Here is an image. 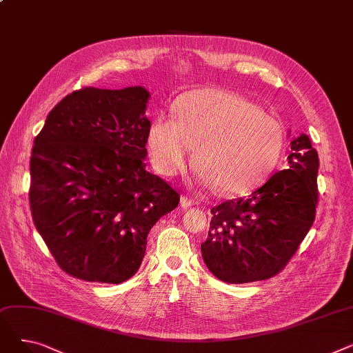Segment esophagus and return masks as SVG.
Listing matches in <instances>:
<instances>
[{
	"mask_svg": "<svg viewBox=\"0 0 353 353\" xmlns=\"http://www.w3.org/2000/svg\"><path fill=\"white\" fill-rule=\"evenodd\" d=\"M180 205H181L184 209H188V208H190V206L194 205V200H193L190 196H181Z\"/></svg>",
	"mask_w": 353,
	"mask_h": 353,
	"instance_id": "34e87169",
	"label": "esophagus"
}]
</instances>
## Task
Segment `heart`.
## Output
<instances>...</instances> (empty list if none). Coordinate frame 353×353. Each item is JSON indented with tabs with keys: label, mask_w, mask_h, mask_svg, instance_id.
<instances>
[{
	"label": "heart",
	"mask_w": 353,
	"mask_h": 353,
	"mask_svg": "<svg viewBox=\"0 0 353 353\" xmlns=\"http://www.w3.org/2000/svg\"><path fill=\"white\" fill-rule=\"evenodd\" d=\"M176 116H156L147 133L152 161L165 176L186 169L197 145L201 179L225 193L242 194L261 184L281 157L279 121L236 92L192 91L176 104Z\"/></svg>",
	"instance_id": "b5f03b06"
}]
</instances>
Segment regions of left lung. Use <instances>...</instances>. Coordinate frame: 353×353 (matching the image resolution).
Wrapping results in <instances>:
<instances>
[{
  "instance_id": "1",
  "label": "left lung",
  "mask_w": 353,
  "mask_h": 353,
  "mask_svg": "<svg viewBox=\"0 0 353 353\" xmlns=\"http://www.w3.org/2000/svg\"><path fill=\"white\" fill-rule=\"evenodd\" d=\"M289 167L249 197L212 209L201 243L208 269L226 283L265 281L282 272L312 228L318 206V152L306 134L290 143Z\"/></svg>"
}]
</instances>
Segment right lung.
<instances>
[{
    "instance_id": "1",
    "label": "right lung",
    "mask_w": 353,
    "mask_h": 353,
    "mask_svg": "<svg viewBox=\"0 0 353 353\" xmlns=\"http://www.w3.org/2000/svg\"><path fill=\"white\" fill-rule=\"evenodd\" d=\"M148 97L143 87L76 90L50 111L34 139L32 221L54 261L76 279H130L152 228L180 201L143 163Z\"/></svg>"
}]
</instances>
